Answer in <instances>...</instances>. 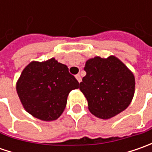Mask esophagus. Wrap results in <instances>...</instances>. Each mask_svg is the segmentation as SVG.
I'll return each instance as SVG.
<instances>
[{
  "label": "esophagus",
  "instance_id": "34e87169",
  "mask_svg": "<svg viewBox=\"0 0 152 152\" xmlns=\"http://www.w3.org/2000/svg\"><path fill=\"white\" fill-rule=\"evenodd\" d=\"M75 78L77 79V80H78V82H79V83L81 82V80H82V79H81V77H80V75H79V74H77V75L75 76Z\"/></svg>",
  "mask_w": 152,
  "mask_h": 152
}]
</instances>
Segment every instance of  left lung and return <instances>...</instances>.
Instances as JSON below:
<instances>
[{
  "label": "left lung",
  "instance_id": "8db88e82",
  "mask_svg": "<svg viewBox=\"0 0 152 152\" xmlns=\"http://www.w3.org/2000/svg\"><path fill=\"white\" fill-rule=\"evenodd\" d=\"M86 75L79 90L88 102L91 113L109 119L129 106L135 91L134 73L115 56H95L85 62Z\"/></svg>",
  "mask_w": 152,
  "mask_h": 152
}]
</instances>
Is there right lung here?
<instances>
[{
	"instance_id": "right-lung-1",
	"label": "right lung",
	"mask_w": 152,
	"mask_h": 152,
	"mask_svg": "<svg viewBox=\"0 0 152 152\" xmlns=\"http://www.w3.org/2000/svg\"><path fill=\"white\" fill-rule=\"evenodd\" d=\"M79 82L66 65L54 57L29 62L16 84L19 100L27 113L42 121L57 119L67 105L69 92Z\"/></svg>"
}]
</instances>
